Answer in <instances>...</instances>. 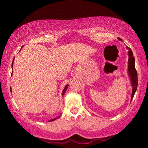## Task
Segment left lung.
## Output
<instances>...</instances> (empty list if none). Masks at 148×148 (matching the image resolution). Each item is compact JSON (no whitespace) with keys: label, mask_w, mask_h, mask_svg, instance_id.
<instances>
[{"label":"left lung","mask_w":148,"mask_h":148,"mask_svg":"<svg viewBox=\"0 0 148 148\" xmlns=\"http://www.w3.org/2000/svg\"><path fill=\"white\" fill-rule=\"evenodd\" d=\"M120 40H122L121 39L118 38ZM128 49V56H129V58H128V71L129 75L130 76V79L132 84L133 88H132V97L131 100H132L134 94L136 92L137 84H138V78H137V72L135 67V58L133 56V53L131 49L129 47H127Z\"/></svg>","instance_id":"obj_1"}]
</instances>
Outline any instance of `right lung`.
Wrapping results in <instances>:
<instances>
[{"mask_svg":"<svg viewBox=\"0 0 148 148\" xmlns=\"http://www.w3.org/2000/svg\"><path fill=\"white\" fill-rule=\"evenodd\" d=\"M22 47H23V46H22ZM22 47H21V48H22ZM14 60V59H13ZM12 66H13V62H12ZM12 75V74H11ZM67 87H68V84H67V85H66V86L65 87V88H64V91H63V93H62V94H63V95H64V94L65 93V91H66V90H67ZM10 90H11V89L10 88ZM60 117V116H58V118H59ZM57 118H55V119H51V120H50V121H54V120H55V119H57Z\"/></svg>","mask_w":148,"mask_h":148,"instance_id":"add662e5","label":"right lung"}]
</instances>
